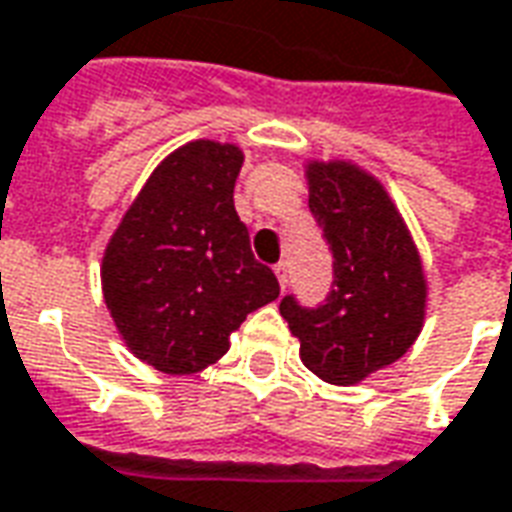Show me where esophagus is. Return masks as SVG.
Masks as SVG:
<instances>
[{
    "mask_svg": "<svg viewBox=\"0 0 512 512\" xmlns=\"http://www.w3.org/2000/svg\"><path fill=\"white\" fill-rule=\"evenodd\" d=\"M274 274H277L279 285L285 288V285H288V263H285V260H279L277 266H274Z\"/></svg>",
    "mask_w": 512,
    "mask_h": 512,
    "instance_id": "esophagus-1",
    "label": "esophagus"
}]
</instances>
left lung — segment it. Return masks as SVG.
Returning a JSON list of instances; mask_svg holds the SVG:
<instances>
[{"label":"left lung","mask_w":512,"mask_h":512,"mask_svg":"<svg viewBox=\"0 0 512 512\" xmlns=\"http://www.w3.org/2000/svg\"><path fill=\"white\" fill-rule=\"evenodd\" d=\"M310 211L334 257L332 293L318 307L279 304L301 362L326 384L354 386L414 345L425 321V271L386 189L348 161L307 164Z\"/></svg>","instance_id":"left-lung-1"}]
</instances>
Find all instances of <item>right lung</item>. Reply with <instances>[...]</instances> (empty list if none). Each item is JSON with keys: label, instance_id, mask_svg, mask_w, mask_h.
I'll list each match as a JSON object with an SVG mask.
<instances>
[{"label": "right lung", "instance_id": "1", "mask_svg": "<svg viewBox=\"0 0 512 512\" xmlns=\"http://www.w3.org/2000/svg\"><path fill=\"white\" fill-rule=\"evenodd\" d=\"M244 153L197 139L147 178L104 252L101 285L136 359L167 376L200 373L249 312L279 296L233 202Z\"/></svg>", "mask_w": 512, "mask_h": 512}]
</instances>
